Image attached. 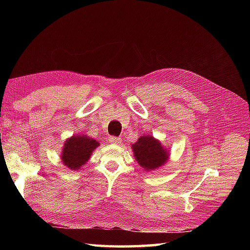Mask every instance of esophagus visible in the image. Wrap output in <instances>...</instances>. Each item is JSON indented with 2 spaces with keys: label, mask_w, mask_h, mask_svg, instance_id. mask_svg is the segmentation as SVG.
<instances>
[{
  "label": "esophagus",
  "mask_w": 250,
  "mask_h": 250,
  "mask_svg": "<svg viewBox=\"0 0 250 250\" xmlns=\"http://www.w3.org/2000/svg\"><path fill=\"white\" fill-rule=\"evenodd\" d=\"M108 142L110 143V144H119V143L121 142V139H119V137H116V136H109Z\"/></svg>",
  "instance_id": "34e87169"
}]
</instances>
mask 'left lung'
Here are the masks:
<instances>
[{"mask_svg":"<svg viewBox=\"0 0 250 250\" xmlns=\"http://www.w3.org/2000/svg\"><path fill=\"white\" fill-rule=\"evenodd\" d=\"M131 148L137 163L147 172L162 167L168 159V150L151 135H142Z\"/></svg>","mask_w":250,"mask_h":250,"instance_id":"obj_1","label":"left lung"}]
</instances>
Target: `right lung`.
<instances>
[{"mask_svg": "<svg viewBox=\"0 0 250 250\" xmlns=\"http://www.w3.org/2000/svg\"><path fill=\"white\" fill-rule=\"evenodd\" d=\"M100 143L87 135L75 134L64 143L61 151V160L66 167L77 171L89 160Z\"/></svg>", "mask_w": 250, "mask_h": 250, "instance_id": "obj_1", "label": "right lung"}]
</instances>
